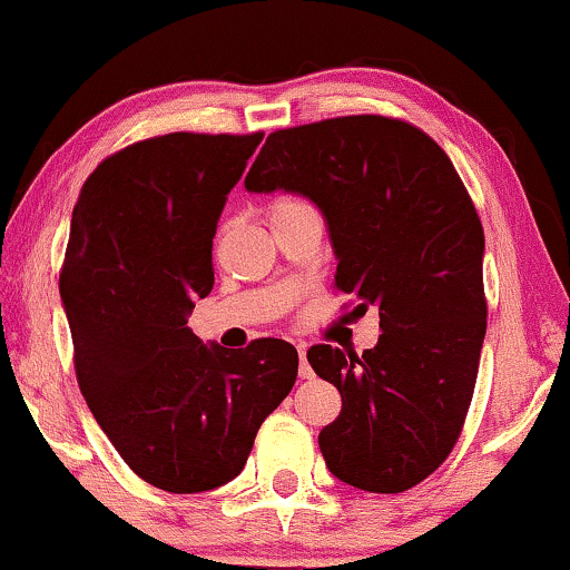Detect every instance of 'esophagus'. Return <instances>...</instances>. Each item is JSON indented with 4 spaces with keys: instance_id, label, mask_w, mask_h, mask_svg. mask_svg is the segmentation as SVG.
<instances>
[{
    "instance_id": "34e87169",
    "label": "esophagus",
    "mask_w": 570,
    "mask_h": 570,
    "mask_svg": "<svg viewBox=\"0 0 570 570\" xmlns=\"http://www.w3.org/2000/svg\"><path fill=\"white\" fill-rule=\"evenodd\" d=\"M299 379H313V368L307 365V352L305 347H299Z\"/></svg>"
}]
</instances>
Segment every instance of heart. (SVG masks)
<instances>
[{
  "label": "heart",
  "mask_w": 570,
  "mask_h": 570,
  "mask_svg": "<svg viewBox=\"0 0 570 570\" xmlns=\"http://www.w3.org/2000/svg\"><path fill=\"white\" fill-rule=\"evenodd\" d=\"M299 205H305V202H299V199H294V197H281V199H276L271 205V218H273V215L286 213V210H292V207H299Z\"/></svg>",
  "instance_id": "obj_1"
}]
</instances>
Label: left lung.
Wrapping results in <instances>:
<instances>
[{
    "mask_svg": "<svg viewBox=\"0 0 570 570\" xmlns=\"http://www.w3.org/2000/svg\"><path fill=\"white\" fill-rule=\"evenodd\" d=\"M244 186L315 202L334 286L379 307L373 350H307L342 394L318 436L328 471L376 494L421 484L463 431L487 334L484 228L455 165L405 120L347 115L273 131Z\"/></svg>",
    "mask_w": 570,
    "mask_h": 570,
    "instance_id": "8db88e82",
    "label": "left lung"
}]
</instances>
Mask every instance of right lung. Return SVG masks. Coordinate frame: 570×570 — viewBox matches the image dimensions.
Wrapping results in <instances>:
<instances>
[{"instance_id": "obj_1", "label": "right lung", "mask_w": 570, "mask_h": 570, "mask_svg": "<svg viewBox=\"0 0 570 570\" xmlns=\"http://www.w3.org/2000/svg\"><path fill=\"white\" fill-rule=\"evenodd\" d=\"M263 134H165L97 165L73 207L60 297L83 400L136 476L173 494L242 473L297 381V350L202 344L213 236Z\"/></svg>"}]
</instances>
